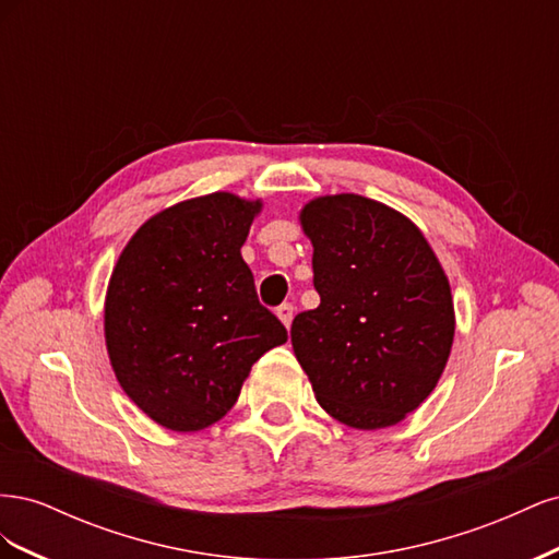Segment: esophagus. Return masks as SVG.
<instances>
[{
  "label": "esophagus",
  "instance_id": "obj_1",
  "mask_svg": "<svg viewBox=\"0 0 559 559\" xmlns=\"http://www.w3.org/2000/svg\"><path fill=\"white\" fill-rule=\"evenodd\" d=\"M277 317H280L282 324L289 329L292 326V319H294V306H292V302H282V306L277 308Z\"/></svg>",
  "mask_w": 559,
  "mask_h": 559
}]
</instances>
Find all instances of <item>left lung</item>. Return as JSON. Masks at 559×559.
Returning <instances> with one entry per match:
<instances>
[{
    "mask_svg": "<svg viewBox=\"0 0 559 559\" xmlns=\"http://www.w3.org/2000/svg\"><path fill=\"white\" fill-rule=\"evenodd\" d=\"M298 218L321 302L294 319L296 359L333 419L394 427L433 392L450 357L445 270L411 218L378 200L321 195Z\"/></svg>",
    "mask_w": 559,
    "mask_h": 559,
    "instance_id": "8db88e82",
    "label": "left lung"
}]
</instances>
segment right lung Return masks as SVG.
Wrapping results in <instances>:
<instances>
[{
    "instance_id": "1",
    "label": "right lung",
    "mask_w": 559,
    "mask_h": 559,
    "mask_svg": "<svg viewBox=\"0 0 559 559\" xmlns=\"http://www.w3.org/2000/svg\"><path fill=\"white\" fill-rule=\"evenodd\" d=\"M261 210L228 191L177 202L144 222L114 265L109 361L130 401L165 429L212 427L251 366L286 343L240 253Z\"/></svg>"
}]
</instances>
